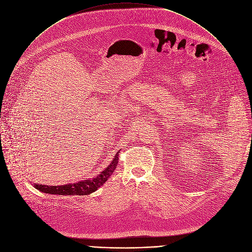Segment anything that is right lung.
Returning <instances> with one entry per match:
<instances>
[{
  "mask_svg": "<svg viewBox=\"0 0 252 252\" xmlns=\"http://www.w3.org/2000/svg\"><path fill=\"white\" fill-rule=\"evenodd\" d=\"M119 155L117 154L109 164L99 174L93 178L84 179V181L75 183V184H67L63 186H46L40 184H32L33 188L38 190L49 193V194H59V195H88L94 192L98 188H100L106 181L107 178L113 174L117 165H118Z\"/></svg>",
  "mask_w": 252,
  "mask_h": 252,
  "instance_id": "right-lung-1",
  "label": "right lung"
}]
</instances>
